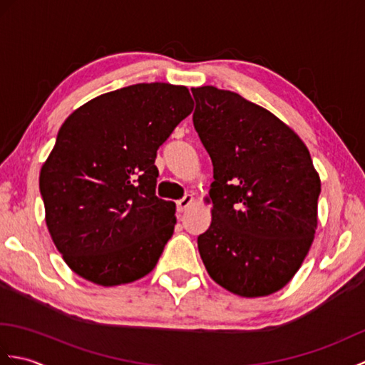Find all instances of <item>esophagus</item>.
Masks as SVG:
<instances>
[{
  "label": "esophagus",
  "mask_w": 365,
  "mask_h": 365,
  "mask_svg": "<svg viewBox=\"0 0 365 365\" xmlns=\"http://www.w3.org/2000/svg\"><path fill=\"white\" fill-rule=\"evenodd\" d=\"M192 202H195V197L187 195L185 197H182L180 200H177V210L178 212H185Z\"/></svg>",
  "instance_id": "esophagus-1"
}]
</instances>
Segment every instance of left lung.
<instances>
[{
	"label": "left lung",
	"instance_id": "left-lung-1",
	"mask_svg": "<svg viewBox=\"0 0 365 365\" xmlns=\"http://www.w3.org/2000/svg\"><path fill=\"white\" fill-rule=\"evenodd\" d=\"M191 91L215 178L199 254L226 290L267 297L290 282L311 250L320 177L306 144L265 108L215 86Z\"/></svg>",
	"mask_w": 365,
	"mask_h": 365
}]
</instances>
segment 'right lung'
<instances>
[{
  "label": "right lung",
  "instance_id": "obj_1",
  "mask_svg": "<svg viewBox=\"0 0 365 365\" xmlns=\"http://www.w3.org/2000/svg\"><path fill=\"white\" fill-rule=\"evenodd\" d=\"M192 106L185 86L139 83L66 119L38 187L46 227L73 273L113 287L157 265L174 234L175 204L155 196V158Z\"/></svg>",
  "mask_w": 365,
  "mask_h": 365
}]
</instances>
